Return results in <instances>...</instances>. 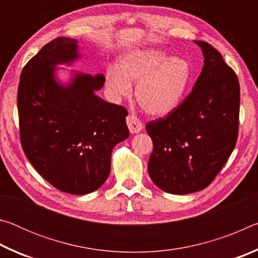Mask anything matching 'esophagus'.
I'll list each match as a JSON object with an SVG mask.
<instances>
[{"mask_svg":"<svg viewBox=\"0 0 258 258\" xmlns=\"http://www.w3.org/2000/svg\"><path fill=\"white\" fill-rule=\"evenodd\" d=\"M126 123H127L130 132L132 134L140 133L142 131L143 125L141 123V120H140L135 115H128L126 117Z\"/></svg>","mask_w":258,"mask_h":258,"instance_id":"obj_1","label":"esophagus"}]
</instances>
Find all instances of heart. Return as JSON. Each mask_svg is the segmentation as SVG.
<instances>
[{"label": "heart", "instance_id": "b5f03b06", "mask_svg": "<svg viewBox=\"0 0 258 258\" xmlns=\"http://www.w3.org/2000/svg\"><path fill=\"white\" fill-rule=\"evenodd\" d=\"M191 80L186 60L169 58L164 51L155 49L133 50L123 54L116 67H108L104 86L108 98L119 102L132 92L147 113L163 117L173 112L184 99Z\"/></svg>", "mask_w": 258, "mask_h": 258}]
</instances>
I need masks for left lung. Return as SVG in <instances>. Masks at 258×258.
<instances>
[{"label": "left lung", "mask_w": 258, "mask_h": 258, "mask_svg": "<svg viewBox=\"0 0 258 258\" xmlns=\"http://www.w3.org/2000/svg\"><path fill=\"white\" fill-rule=\"evenodd\" d=\"M194 42L204 55L194 90L173 112L146 126L154 142L149 176L160 190L173 195L192 194L211 184L238 137V77L211 44Z\"/></svg>", "instance_id": "8db88e82"}]
</instances>
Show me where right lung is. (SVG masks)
Masks as SVG:
<instances>
[{
	"label": "right lung",
	"mask_w": 258,
	"mask_h": 258,
	"mask_svg": "<svg viewBox=\"0 0 258 258\" xmlns=\"http://www.w3.org/2000/svg\"><path fill=\"white\" fill-rule=\"evenodd\" d=\"M83 55L78 41L56 37L28 61L20 75L21 146L38 174L56 189L87 195L109 176L111 152L130 137L127 111L97 95L103 74L67 71Z\"/></svg>",
	"instance_id": "add662e5"
}]
</instances>
